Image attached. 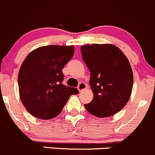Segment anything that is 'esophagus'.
I'll return each mask as SVG.
<instances>
[{
  "label": "esophagus",
  "mask_w": 155,
  "mask_h": 155,
  "mask_svg": "<svg viewBox=\"0 0 155 155\" xmlns=\"http://www.w3.org/2000/svg\"><path fill=\"white\" fill-rule=\"evenodd\" d=\"M86 84L85 83H81L78 86V89L79 91H82L83 90H85L86 88Z\"/></svg>",
  "instance_id": "esophagus-1"
}]
</instances>
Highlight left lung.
<instances>
[{"instance_id": "8db88e82", "label": "left lung", "mask_w": 155, "mask_h": 155, "mask_svg": "<svg viewBox=\"0 0 155 155\" xmlns=\"http://www.w3.org/2000/svg\"><path fill=\"white\" fill-rule=\"evenodd\" d=\"M83 61L91 72L93 100L84 105L98 118L109 117L126 105L132 94L133 74L126 55L112 44L82 45Z\"/></svg>"}]
</instances>
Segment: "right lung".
I'll use <instances>...</instances> for the list:
<instances>
[{"instance_id": "1", "label": "right lung", "mask_w": 155, "mask_h": 155, "mask_svg": "<svg viewBox=\"0 0 155 155\" xmlns=\"http://www.w3.org/2000/svg\"><path fill=\"white\" fill-rule=\"evenodd\" d=\"M74 53V47L48 45L32 50L18 73L19 94L34 117L48 120L61 114L69 97L78 90L61 83L62 69Z\"/></svg>"}]
</instances>
